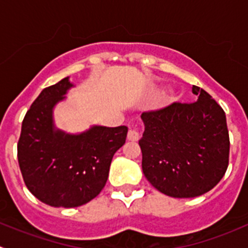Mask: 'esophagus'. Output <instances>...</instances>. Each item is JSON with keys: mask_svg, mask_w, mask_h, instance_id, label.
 Here are the masks:
<instances>
[{"mask_svg": "<svg viewBox=\"0 0 248 248\" xmlns=\"http://www.w3.org/2000/svg\"><path fill=\"white\" fill-rule=\"evenodd\" d=\"M127 138H128V140H131V141H137L140 138L139 132L137 129H129L128 134H127Z\"/></svg>", "mask_w": 248, "mask_h": 248, "instance_id": "esophagus-1", "label": "esophagus"}]
</instances>
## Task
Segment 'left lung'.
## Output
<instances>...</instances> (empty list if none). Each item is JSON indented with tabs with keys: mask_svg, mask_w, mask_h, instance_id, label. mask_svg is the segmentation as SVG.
<instances>
[{
	"mask_svg": "<svg viewBox=\"0 0 248 248\" xmlns=\"http://www.w3.org/2000/svg\"><path fill=\"white\" fill-rule=\"evenodd\" d=\"M192 92L198 96L197 102H175L141 114L142 172L155 188L174 198L206 193L228 168L226 114L201 87L193 85Z\"/></svg>",
	"mask_w": 248,
	"mask_h": 248,
	"instance_id": "1",
	"label": "left lung"
}]
</instances>
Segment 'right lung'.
<instances>
[{
  "label": "right lung",
  "mask_w": 248,
  "mask_h": 248,
  "mask_svg": "<svg viewBox=\"0 0 248 248\" xmlns=\"http://www.w3.org/2000/svg\"><path fill=\"white\" fill-rule=\"evenodd\" d=\"M73 84L64 78L41 92L24 117L17 161L29 191L54 207H77L96 198L108 180L126 126H92L68 134L55 127L52 110Z\"/></svg>",
  "instance_id": "1"
}]
</instances>
